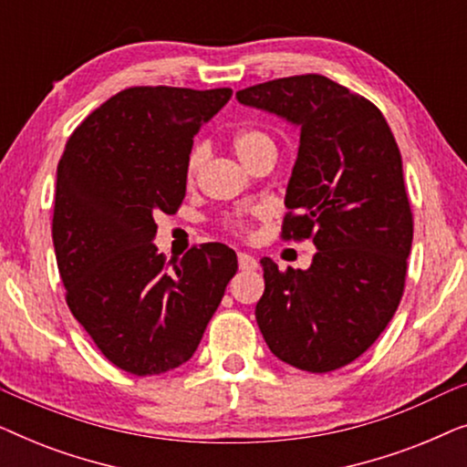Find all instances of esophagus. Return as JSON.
Returning <instances> with one entry per match:
<instances>
[{"mask_svg":"<svg viewBox=\"0 0 467 467\" xmlns=\"http://www.w3.org/2000/svg\"><path fill=\"white\" fill-rule=\"evenodd\" d=\"M238 264H240V270H244V272L257 270L259 267V261L248 253H238Z\"/></svg>","mask_w":467,"mask_h":467,"instance_id":"esophagus-1","label":"esophagus"}]
</instances>
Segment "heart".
Returning a JSON list of instances; mask_svg holds the SVG:
<instances>
[{"mask_svg": "<svg viewBox=\"0 0 467 467\" xmlns=\"http://www.w3.org/2000/svg\"><path fill=\"white\" fill-rule=\"evenodd\" d=\"M234 149L238 152L242 161L248 163L251 159L257 155L259 150L264 149H274V140L267 131L254 130V127H248V130H242L234 136ZM203 159H206V146L197 144L193 150L189 152L187 159V178H195L197 171H200ZM261 214V210H253V213H235L225 216V225L235 234H248L251 232V216Z\"/></svg>", "mask_w": 467, "mask_h": 467, "instance_id": "obj_1", "label": "heart"}]
</instances>
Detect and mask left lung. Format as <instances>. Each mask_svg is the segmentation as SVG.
I'll list each match as a JSON object with an SVG mask.
<instances>
[{"instance_id":"1","label":"left lung","mask_w":467,"mask_h":467,"mask_svg":"<svg viewBox=\"0 0 467 467\" xmlns=\"http://www.w3.org/2000/svg\"><path fill=\"white\" fill-rule=\"evenodd\" d=\"M235 95L299 127L280 235L318 248L308 270L261 259V334L280 361L304 372L348 366L379 340L404 296L414 221L398 142L372 101L327 76H289Z\"/></svg>"}]
</instances>
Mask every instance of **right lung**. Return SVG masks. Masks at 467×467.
Wrapping results in <instances>:
<instances>
[{"mask_svg":"<svg viewBox=\"0 0 467 467\" xmlns=\"http://www.w3.org/2000/svg\"><path fill=\"white\" fill-rule=\"evenodd\" d=\"M232 95L125 88L76 127L57 168L53 244L67 308L130 374L189 361L238 270L221 242L193 246L176 264L152 244L155 214H176L187 193L193 136Z\"/></svg>","mask_w":467,"mask_h":467,"instance_id":"right-lung-1","label":"right lung"}]
</instances>
